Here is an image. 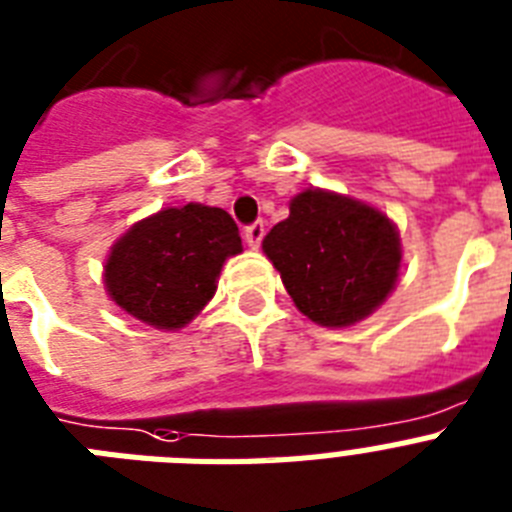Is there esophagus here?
<instances>
[{
  "instance_id": "1",
  "label": "esophagus",
  "mask_w": 512,
  "mask_h": 512,
  "mask_svg": "<svg viewBox=\"0 0 512 512\" xmlns=\"http://www.w3.org/2000/svg\"><path fill=\"white\" fill-rule=\"evenodd\" d=\"M263 236H265V223L263 221L249 223L247 229H244V242H247L249 249L260 247V242H263Z\"/></svg>"
}]
</instances>
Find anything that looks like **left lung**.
<instances>
[{
    "label": "left lung",
    "mask_w": 512,
    "mask_h": 512,
    "mask_svg": "<svg viewBox=\"0 0 512 512\" xmlns=\"http://www.w3.org/2000/svg\"><path fill=\"white\" fill-rule=\"evenodd\" d=\"M296 309L325 328H349L388 299L401 236L382 210L328 190H304L263 239Z\"/></svg>",
    "instance_id": "1"
}]
</instances>
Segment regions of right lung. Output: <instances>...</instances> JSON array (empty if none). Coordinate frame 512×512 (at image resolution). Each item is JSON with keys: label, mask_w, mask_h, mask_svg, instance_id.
<instances>
[{"label": "right lung", "mask_w": 512, "mask_h": 512, "mask_svg": "<svg viewBox=\"0 0 512 512\" xmlns=\"http://www.w3.org/2000/svg\"><path fill=\"white\" fill-rule=\"evenodd\" d=\"M242 252L234 218L190 203L158 210L119 236L103 265L111 302L158 330H179L213 299L223 263Z\"/></svg>", "instance_id": "1"}]
</instances>
